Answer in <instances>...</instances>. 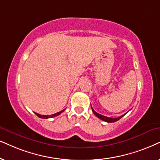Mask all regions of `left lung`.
<instances>
[{
  "label": "left lung",
  "instance_id": "obj_1",
  "mask_svg": "<svg viewBox=\"0 0 160 160\" xmlns=\"http://www.w3.org/2000/svg\"><path fill=\"white\" fill-rule=\"evenodd\" d=\"M91 109H92V111H93V114H94L96 116L98 117V118L101 119V120L104 121H106V122H108V123L116 122V121H118L119 119L122 118V117L125 115V114H124V115H122V116H120V117H118V118H109V117H107V116H102V115L98 113V112L94 111V110L93 109L92 107H91Z\"/></svg>",
  "mask_w": 160,
  "mask_h": 160
}]
</instances>
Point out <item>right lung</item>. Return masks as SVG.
<instances>
[{
    "label": "right lung",
    "mask_w": 160,
    "mask_h": 160,
    "mask_svg": "<svg viewBox=\"0 0 160 160\" xmlns=\"http://www.w3.org/2000/svg\"><path fill=\"white\" fill-rule=\"evenodd\" d=\"M64 110H65V109L63 110H61V111H60V112H56V113H55V114L50 115V116H44V115H40L39 113H37V112H35V114L37 115L38 117H39V118H53V117H55V116H58V115H60L61 112H63V111H64Z\"/></svg>",
    "instance_id": "obj_1"
}]
</instances>
